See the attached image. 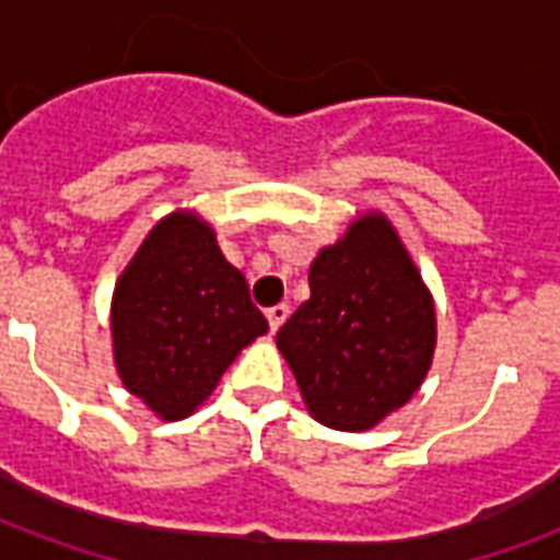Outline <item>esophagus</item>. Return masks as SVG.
I'll use <instances>...</instances> for the list:
<instances>
[{
	"label": "esophagus",
	"mask_w": 560,
	"mask_h": 560,
	"mask_svg": "<svg viewBox=\"0 0 560 560\" xmlns=\"http://www.w3.org/2000/svg\"><path fill=\"white\" fill-rule=\"evenodd\" d=\"M290 316V307L288 305H272L270 311H267V323H270V331L276 334L281 328V325L288 323Z\"/></svg>",
	"instance_id": "34e87169"
}]
</instances>
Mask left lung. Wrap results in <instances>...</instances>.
Returning a JSON list of instances; mask_svg holds the SVG:
<instances>
[{"label": "left lung", "instance_id": "left-lung-1", "mask_svg": "<svg viewBox=\"0 0 560 560\" xmlns=\"http://www.w3.org/2000/svg\"><path fill=\"white\" fill-rule=\"evenodd\" d=\"M311 299L276 334L307 412L363 433L407 404L435 354V302L383 211L316 253Z\"/></svg>", "mask_w": 560, "mask_h": 560}]
</instances>
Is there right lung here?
Instances as JSON below:
<instances>
[{"mask_svg": "<svg viewBox=\"0 0 560 560\" xmlns=\"http://www.w3.org/2000/svg\"><path fill=\"white\" fill-rule=\"evenodd\" d=\"M267 328L244 272L226 261L211 223L194 209H174L153 223L109 305L118 377L162 421L202 407Z\"/></svg>", "mask_w": 560, "mask_h": 560, "instance_id": "obj_1", "label": "right lung"}]
</instances>
